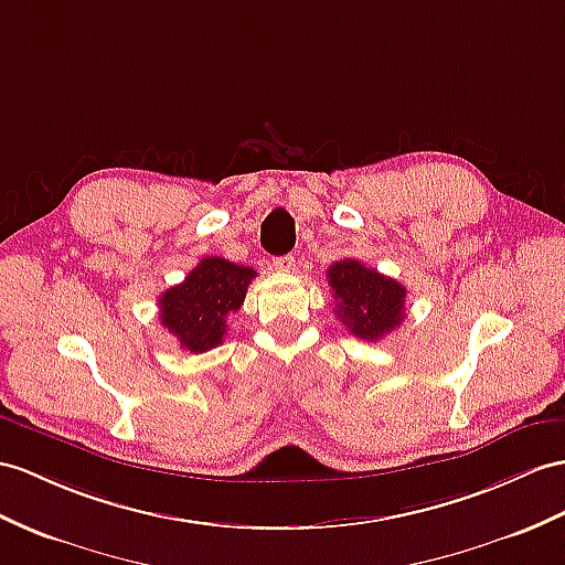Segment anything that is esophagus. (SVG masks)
Returning a JSON list of instances; mask_svg holds the SVG:
<instances>
[{
	"instance_id": "obj_1",
	"label": "esophagus",
	"mask_w": 565,
	"mask_h": 565,
	"mask_svg": "<svg viewBox=\"0 0 565 565\" xmlns=\"http://www.w3.org/2000/svg\"><path fill=\"white\" fill-rule=\"evenodd\" d=\"M273 268L282 270V273H292L295 270V256L285 254V256H275L273 258Z\"/></svg>"
}]
</instances>
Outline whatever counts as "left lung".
Wrapping results in <instances>:
<instances>
[{
	"mask_svg": "<svg viewBox=\"0 0 565 565\" xmlns=\"http://www.w3.org/2000/svg\"><path fill=\"white\" fill-rule=\"evenodd\" d=\"M328 285L333 287L338 319L354 338L376 342L401 328L407 290L388 275L345 258L328 268Z\"/></svg>",
	"mask_w": 565,
	"mask_h": 565,
	"instance_id": "left-lung-1",
	"label": "left lung"
}]
</instances>
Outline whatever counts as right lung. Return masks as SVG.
<instances>
[{
	"label": "right lung",
	"instance_id": "1",
	"mask_svg": "<svg viewBox=\"0 0 565 565\" xmlns=\"http://www.w3.org/2000/svg\"><path fill=\"white\" fill-rule=\"evenodd\" d=\"M256 278L249 266L205 256L186 278L160 295V323L186 352H209L223 342L227 316L235 313Z\"/></svg>",
	"mask_w": 565,
	"mask_h": 565
}]
</instances>
